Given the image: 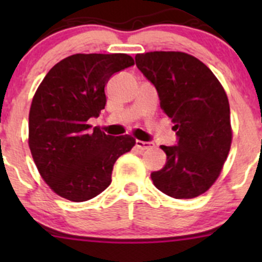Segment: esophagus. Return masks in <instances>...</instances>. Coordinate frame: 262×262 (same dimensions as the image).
<instances>
[{
	"label": "esophagus",
	"mask_w": 262,
	"mask_h": 262,
	"mask_svg": "<svg viewBox=\"0 0 262 262\" xmlns=\"http://www.w3.org/2000/svg\"><path fill=\"white\" fill-rule=\"evenodd\" d=\"M136 146L137 148H139V149L142 150H146V149H150V148H153V143H150V142H143V141H139V139H137L136 141Z\"/></svg>",
	"instance_id": "esophagus-1"
}]
</instances>
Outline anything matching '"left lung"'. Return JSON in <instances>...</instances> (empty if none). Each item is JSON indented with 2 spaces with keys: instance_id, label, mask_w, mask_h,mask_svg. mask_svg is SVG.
I'll use <instances>...</instances> for the list:
<instances>
[{
  "instance_id": "obj_1",
  "label": "left lung",
  "mask_w": 262,
  "mask_h": 262,
  "mask_svg": "<svg viewBox=\"0 0 262 262\" xmlns=\"http://www.w3.org/2000/svg\"><path fill=\"white\" fill-rule=\"evenodd\" d=\"M137 67L155 84L161 109L172 119L178 146H161L165 167L150 173L160 191L175 199L204 194L219 178L232 143L229 102L218 78L184 52L136 55Z\"/></svg>"
}]
</instances>
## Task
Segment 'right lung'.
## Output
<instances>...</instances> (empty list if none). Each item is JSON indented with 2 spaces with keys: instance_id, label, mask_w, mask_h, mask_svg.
Instances as JSON below:
<instances>
[{
  "instance_id": "1",
  "label": "right lung",
  "mask_w": 262,
  "mask_h": 262,
  "mask_svg": "<svg viewBox=\"0 0 262 262\" xmlns=\"http://www.w3.org/2000/svg\"><path fill=\"white\" fill-rule=\"evenodd\" d=\"M134 64L124 53L70 55L47 73L29 113V148L39 173L59 196L81 203L112 182L115 161L136 144L132 136L90 129L106 105L113 75Z\"/></svg>"
}]
</instances>
